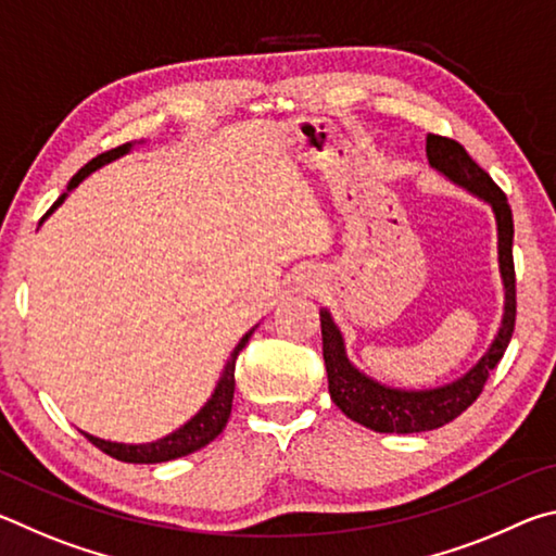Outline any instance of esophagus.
I'll return each mask as SVG.
<instances>
[{
  "instance_id": "obj_1",
  "label": "esophagus",
  "mask_w": 556,
  "mask_h": 556,
  "mask_svg": "<svg viewBox=\"0 0 556 556\" xmlns=\"http://www.w3.org/2000/svg\"><path fill=\"white\" fill-rule=\"evenodd\" d=\"M318 287H321V285H318V279L312 275V271H308V275H301V277H299L296 291H301V294L306 296V294H316Z\"/></svg>"
}]
</instances>
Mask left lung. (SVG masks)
<instances>
[{"label": "left lung", "mask_w": 556, "mask_h": 556, "mask_svg": "<svg viewBox=\"0 0 556 556\" xmlns=\"http://www.w3.org/2000/svg\"><path fill=\"white\" fill-rule=\"evenodd\" d=\"M429 166L439 172L458 188H464L478 201H483L493 211L497 230V269L503 279V318L501 328L488 345L473 368L460 375L454 382L439 384L427 390H404L392 388L380 380L370 378L368 372L355 368L345 351V338L333 321L328 308H321V338H324V361L328 372V392L336 407L348 419L368 427L380 434H419L448 425L460 412L483 392L488 375L501 363L507 343L515 331V265H513V211L507 205L505 193L495 186L481 166L458 142L448 137L427 135Z\"/></svg>", "instance_id": "obj_1"}]
</instances>
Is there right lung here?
Returning a JSON list of instances; mask_svg holds the SVG:
<instances>
[{
	"mask_svg": "<svg viewBox=\"0 0 556 556\" xmlns=\"http://www.w3.org/2000/svg\"><path fill=\"white\" fill-rule=\"evenodd\" d=\"M135 144H142V142H129V144H122L117 149H110V152L96 156L92 162L83 166L80 172L71 178L68 191H65L61 199L51 205L49 213L41 218V223L49 218V215L59 208L65 199H68V193L73 191V188H78L80 181H86L90 174H96L98 168H102L105 164L117 162L119 156L129 154L131 149H135ZM257 326H252L250 331L240 338V343L232 348V353L228 361H225V368L220 372L218 382H215V390L211 392L208 402H205L203 407L186 421V425L172 431V434H166L156 441H147V444H122V441H108V439L92 437V434H88V431H83V434H86L100 451H105L108 456L125 460V464H164V460L188 456V454H193V451L203 448L205 444H211V441L225 429V425H228V417L232 409V394H235V361H238L240 351L248 345L250 336L255 333Z\"/></svg>",
	"mask_w": 556,
	"mask_h": 556,
	"instance_id": "1",
	"label": "right lung"
}]
</instances>
